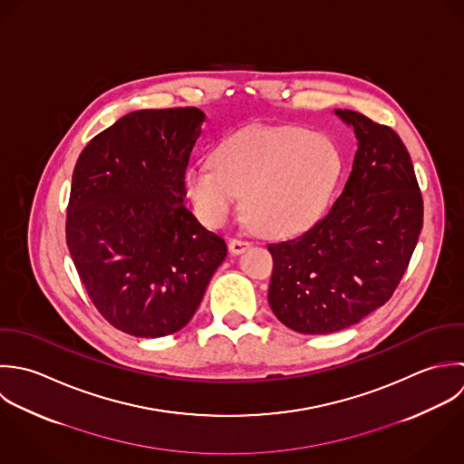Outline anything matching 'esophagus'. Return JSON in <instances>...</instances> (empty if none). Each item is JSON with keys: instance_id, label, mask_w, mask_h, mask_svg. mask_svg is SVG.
I'll return each instance as SVG.
<instances>
[{"instance_id": "obj_1", "label": "esophagus", "mask_w": 464, "mask_h": 464, "mask_svg": "<svg viewBox=\"0 0 464 464\" xmlns=\"http://www.w3.org/2000/svg\"><path fill=\"white\" fill-rule=\"evenodd\" d=\"M250 241H243V239H230L228 241V248H230V252L234 254V256H237V254H243L246 248H250Z\"/></svg>"}]
</instances>
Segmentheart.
Wrapping results in <instances>:
<instances>
[{
    "label": "heart",
    "mask_w": 464,
    "mask_h": 464,
    "mask_svg": "<svg viewBox=\"0 0 464 464\" xmlns=\"http://www.w3.org/2000/svg\"><path fill=\"white\" fill-rule=\"evenodd\" d=\"M340 169V155L325 137L288 126L248 128L221 142L212 165L190 167L185 190L210 227L223 225L241 198L248 227L286 236L324 212Z\"/></svg>",
    "instance_id": "obj_1"
}]
</instances>
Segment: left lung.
<instances>
[{
  "instance_id": "1",
  "label": "left lung",
  "mask_w": 464,
  "mask_h": 464,
  "mask_svg": "<svg viewBox=\"0 0 464 464\" xmlns=\"http://www.w3.org/2000/svg\"><path fill=\"white\" fill-rule=\"evenodd\" d=\"M358 150L333 207L303 236L272 243L268 303L303 334L345 329L398 288L423 228V198L411 155L389 126L334 110Z\"/></svg>"
}]
</instances>
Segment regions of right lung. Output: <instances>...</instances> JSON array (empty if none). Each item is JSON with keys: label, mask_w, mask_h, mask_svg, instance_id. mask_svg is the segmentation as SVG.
<instances>
[{"label": "right lung", "mask_w": 464, "mask_h": 464, "mask_svg": "<svg viewBox=\"0 0 464 464\" xmlns=\"http://www.w3.org/2000/svg\"><path fill=\"white\" fill-rule=\"evenodd\" d=\"M203 121L198 108L133 111L92 139L73 169L66 245L95 308L128 334L187 325L227 257L183 205Z\"/></svg>", "instance_id": "obj_1"}]
</instances>
